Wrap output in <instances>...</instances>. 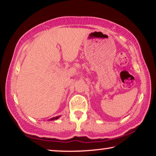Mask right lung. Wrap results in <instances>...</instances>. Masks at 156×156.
I'll use <instances>...</instances> for the list:
<instances>
[{"mask_svg": "<svg viewBox=\"0 0 156 156\" xmlns=\"http://www.w3.org/2000/svg\"><path fill=\"white\" fill-rule=\"evenodd\" d=\"M60 117V115H58V116H56V117H54V118H50V119L48 120V121H53V120H56L57 119H58V118Z\"/></svg>", "mask_w": 156, "mask_h": 156, "instance_id": "add662e5", "label": "right lung"}]
</instances>
